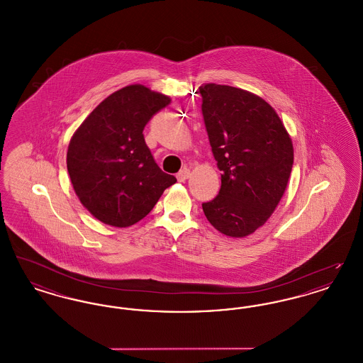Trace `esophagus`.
I'll return each instance as SVG.
<instances>
[{"label":"esophagus","mask_w":363,"mask_h":363,"mask_svg":"<svg viewBox=\"0 0 363 363\" xmlns=\"http://www.w3.org/2000/svg\"><path fill=\"white\" fill-rule=\"evenodd\" d=\"M189 169H182L179 173L177 174V179H178L179 182H184V181H186V179L189 178Z\"/></svg>","instance_id":"esophagus-1"}]
</instances>
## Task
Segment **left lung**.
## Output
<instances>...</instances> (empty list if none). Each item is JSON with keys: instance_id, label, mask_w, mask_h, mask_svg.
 Returning a JSON list of instances; mask_svg holds the SVG:
<instances>
[{"instance_id": "8db88e82", "label": "left lung", "mask_w": 363, "mask_h": 363, "mask_svg": "<svg viewBox=\"0 0 363 363\" xmlns=\"http://www.w3.org/2000/svg\"><path fill=\"white\" fill-rule=\"evenodd\" d=\"M199 89L222 172L219 194L203 211L218 231L242 238L264 225L283 197L293 169V141L274 107L257 95L213 83Z\"/></svg>"}]
</instances>
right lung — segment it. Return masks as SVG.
Masks as SVG:
<instances>
[{"mask_svg": "<svg viewBox=\"0 0 363 363\" xmlns=\"http://www.w3.org/2000/svg\"><path fill=\"white\" fill-rule=\"evenodd\" d=\"M170 102L141 84L123 86L98 104L70 138V182L82 204L104 225L138 223L177 182L159 169L143 135Z\"/></svg>", "mask_w": 363, "mask_h": 363, "instance_id": "1", "label": "right lung"}]
</instances>
